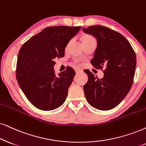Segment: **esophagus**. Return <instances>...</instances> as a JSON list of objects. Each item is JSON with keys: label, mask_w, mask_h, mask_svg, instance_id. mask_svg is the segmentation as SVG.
Returning <instances> with one entry per match:
<instances>
[{"label": "esophagus", "mask_w": 146, "mask_h": 146, "mask_svg": "<svg viewBox=\"0 0 146 146\" xmlns=\"http://www.w3.org/2000/svg\"><path fill=\"white\" fill-rule=\"evenodd\" d=\"M75 71L76 72V73H81V72H82V70L79 69V68H75Z\"/></svg>", "instance_id": "esophagus-1"}]
</instances>
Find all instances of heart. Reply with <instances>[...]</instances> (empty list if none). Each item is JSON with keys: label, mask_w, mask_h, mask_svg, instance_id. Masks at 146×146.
<instances>
[{"label": "heart", "mask_w": 146, "mask_h": 146, "mask_svg": "<svg viewBox=\"0 0 146 146\" xmlns=\"http://www.w3.org/2000/svg\"><path fill=\"white\" fill-rule=\"evenodd\" d=\"M92 39H94L92 36H90V35H86L85 36L84 38H83V41L84 40H92Z\"/></svg>", "instance_id": "obj_1"}]
</instances>
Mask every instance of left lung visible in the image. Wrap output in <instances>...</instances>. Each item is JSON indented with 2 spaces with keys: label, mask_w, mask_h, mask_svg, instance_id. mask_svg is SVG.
<instances>
[{
  "label": "left lung",
  "mask_w": 146,
  "mask_h": 146,
  "mask_svg": "<svg viewBox=\"0 0 146 146\" xmlns=\"http://www.w3.org/2000/svg\"><path fill=\"white\" fill-rule=\"evenodd\" d=\"M83 32L97 40V48L91 63L96 69L104 66V77L98 79L85 70L88 81L84 86L88 102L98 110H108L119 105L129 93L133 82L136 55L123 35L108 27L92 25Z\"/></svg>",
  "instance_id": "1"
}]
</instances>
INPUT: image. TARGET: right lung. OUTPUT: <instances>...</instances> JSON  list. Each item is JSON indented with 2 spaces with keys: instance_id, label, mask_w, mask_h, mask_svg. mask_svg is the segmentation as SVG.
<instances>
[{
  "instance_id": "1",
  "label": "right lung",
  "mask_w": 146,
  "mask_h": 146,
  "mask_svg": "<svg viewBox=\"0 0 146 146\" xmlns=\"http://www.w3.org/2000/svg\"><path fill=\"white\" fill-rule=\"evenodd\" d=\"M81 26H54L44 29L23 44L17 62L16 78L27 100L42 110L61 106L75 75L67 67L58 75L54 73L56 58H62L69 42Z\"/></svg>"
}]
</instances>
